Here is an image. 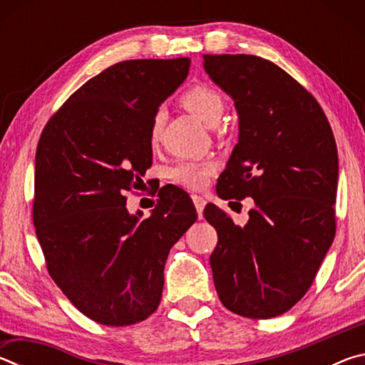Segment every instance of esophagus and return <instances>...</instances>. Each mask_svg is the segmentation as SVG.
<instances>
[{
  "label": "esophagus",
  "mask_w": 365,
  "mask_h": 365,
  "mask_svg": "<svg viewBox=\"0 0 365 365\" xmlns=\"http://www.w3.org/2000/svg\"><path fill=\"white\" fill-rule=\"evenodd\" d=\"M191 200H193V202H195V207H196V211H197V215H200V217H202V209H205V206H206V200L202 196H197V195L191 196Z\"/></svg>",
  "instance_id": "esophagus-1"
}]
</instances>
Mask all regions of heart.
Listing matches in <instances>:
<instances>
[{
    "label": "heart",
    "mask_w": 365,
    "mask_h": 365,
    "mask_svg": "<svg viewBox=\"0 0 365 365\" xmlns=\"http://www.w3.org/2000/svg\"><path fill=\"white\" fill-rule=\"evenodd\" d=\"M182 106L195 114L197 119L206 122L207 125H215L225 110V100L220 91L209 85H195L188 88L180 98ZM164 114L156 113L151 120L150 138L156 143L163 133ZM215 172V163L212 159L201 160H182L169 170V177L175 183L185 188L200 190L207 183L209 177Z\"/></svg>",
    "instance_id": "1"
}]
</instances>
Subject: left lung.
Returning <instances> with one entry per match:
<instances>
[{"mask_svg":"<svg viewBox=\"0 0 365 365\" xmlns=\"http://www.w3.org/2000/svg\"><path fill=\"white\" fill-rule=\"evenodd\" d=\"M238 110L240 138L219 178L222 200L252 197L246 225L205 207L217 232L209 257L228 311L270 319L311 288L336 232L338 153L325 113L299 82L252 54H205Z\"/></svg>","mask_w":365,"mask_h":365,"instance_id":"left-lung-1","label":"left lung"}]
</instances>
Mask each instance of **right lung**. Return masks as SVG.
<instances>
[{
	"instance_id": "add662e5",
	"label": "right lung",
	"mask_w": 365,
	"mask_h": 365,
	"mask_svg": "<svg viewBox=\"0 0 365 365\" xmlns=\"http://www.w3.org/2000/svg\"><path fill=\"white\" fill-rule=\"evenodd\" d=\"M188 69V58L108 67L67 98L36 146L34 225L48 274L101 325L156 311L165 259L197 217L180 188L165 190L146 219L125 207L151 168L153 117Z\"/></svg>"
}]
</instances>
